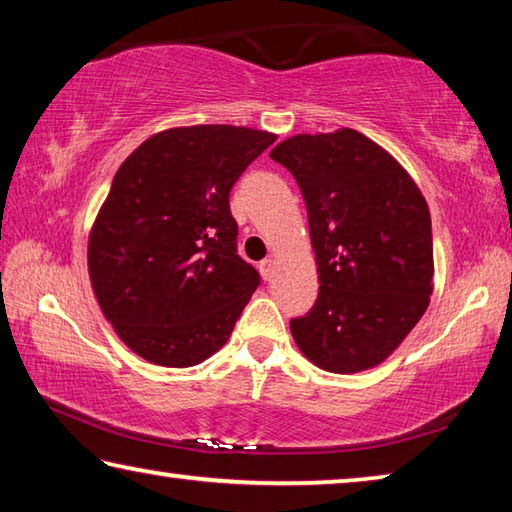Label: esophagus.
Listing matches in <instances>:
<instances>
[{
	"mask_svg": "<svg viewBox=\"0 0 512 512\" xmlns=\"http://www.w3.org/2000/svg\"><path fill=\"white\" fill-rule=\"evenodd\" d=\"M273 271H275V262H273V259H264V262L259 264V273H262V277H264L266 282L273 277Z\"/></svg>",
	"mask_w": 512,
	"mask_h": 512,
	"instance_id": "1",
	"label": "esophagus"
}]
</instances>
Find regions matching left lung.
I'll list each match as a JSON object with an SVG mask.
<instances>
[{"label":"left lung","instance_id":"left-lung-1","mask_svg":"<svg viewBox=\"0 0 512 512\" xmlns=\"http://www.w3.org/2000/svg\"><path fill=\"white\" fill-rule=\"evenodd\" d=\"M268 155L305 196L320 280L316 305L291 320L293 341L336 375L379 366L429 307L427 201L391 153L352 128L293 135Z\"/></svg>","mask_w":512,"mask_h":512}]
</instances>
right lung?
I'll return each mask as SVG.
<instances>
[{
  "instance_id": "add662e5",
  "label": "right lung",
  "mask_w": 512,
  "mask_h": 512,
  "mask_svg": "<svg viewBox=\"0 0 512 512\" xmlns=\"http://www.w3.org/2000/svg\"><path fill=\"white\" fill-rule=\"evenodd\" d=\"M273 133L178 126L121 162L88 237L99 307L137 357L189 368L230 339L259 275L237 255L230 189Z\"/></svg>"
}]
</instances>
